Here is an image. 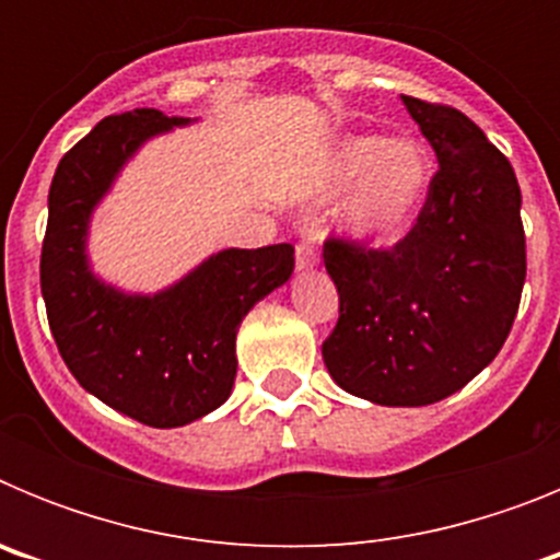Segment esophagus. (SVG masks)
<instances>
[{
    "label": "esophagus",
    "mask_w": 560,
    "mask_h": 560,
    "mask_svg": "<svg viewBox=\"0 0 560 560\" xmlns=\"http://www.w3.org/2000/svg\"><path fill=\"white\" fill-rule=\"evenodd\" d=\"M319 255H316V246L311 241H300L296 244V269L305 271V269H314Z\"/></svg>",
    "instance_id": "esophagus-1"
}]
</instances>
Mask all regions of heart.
Returning a JSON list of instances; mask_svg holds the SVG:
<instances>
[{
    "mask_svg": "<svg viewBox=\"0 0 560 560\" xmlns=\"http://www.w3.org/2000/svg\"><path fill=\"white\" fill-rule=\"evenodd\" d=\"M432 153L418 142L389 137H350L328 173V196L355 188L348 205V230L361 241L381 244L412 230L434 190Z\"/></svg>",
    "mask_w": 560,
    "mask_h": 560,
    "instance_id": "heart-1",
    "label": "heart"
}]
</instances>
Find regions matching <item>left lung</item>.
Returning a JSON list of instances; mask_svg holds the SVG:
<instances>
[{"mask_svg": "<svg viewBox=\"0 0 560 560\" xmlns=\"http://www.w3.org/2000/svg\"><path fill=\"white\" fill-rule=\"evenodd\" d=\"M400 101L440 162L432 199L393 249L325 241L339 319L323 359L345 393L429 407L482 373L511 334L527 275L522 190L463 112Z\"/></svg>", "mask_w": 560, "mask_h": 560, "instance_id": "1", "label": "left lung"}]
</instances>
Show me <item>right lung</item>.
<instances>
[{
  "label": "right lung",
  "mask_w": 560,
  "mask_h": 560,
  "mask_svg": "<svg viewBox=\"0 0 560 560\" xmlns=\"http://www.w3.org/2000/svg\"><path fill=\"white\" fill-rule=\"evenodd\" d=\"M185 122L160 108L97 122L58 162L42 244V294L63 364L86 393L153 429L185 427L230 398L237 328L294 271V246L275 244L219 252L153 296L92 275V210L142 142Z\"/></svg>",
  "instance_id": "add662e5"
}]
</instances>
